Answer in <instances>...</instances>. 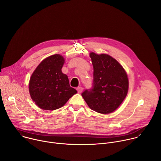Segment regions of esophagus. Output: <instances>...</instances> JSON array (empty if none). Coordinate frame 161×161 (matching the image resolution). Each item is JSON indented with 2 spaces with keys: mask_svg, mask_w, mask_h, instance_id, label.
I'll return each instance as SVG.
<instances>
[{
  "mask_svg": "<svg viewBox=\"0 0 161 161\" xmlns=\"http://www.w3.org/2000/svg\"><path fill=\"white\" fill-rule=\"evenodd\" d=\"M76 90H77L78 93H81V92H82V91H83V88L80 87V86H78V87L76 88Z\"/></svg>",
  "mask_w": 161,
  "mask_h": 161,
  "instance_id": "1",
  "label": "esophagus"
}]
</instances>
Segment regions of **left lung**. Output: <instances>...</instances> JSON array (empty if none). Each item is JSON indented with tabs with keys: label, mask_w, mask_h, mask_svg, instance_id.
Masks as SVG:
<instances>
[{
	"label": "left lung",
	"mask_w": 161,
	"mask_h": 161,
	"mask_svg": "<svg viewBox=\"0 0 161 161\" xmlns=\"http://www.w3.org/2000/svg\"><path fill=\"white\" fill-rule=\"evenodd\" d=\"M94 67L92 86L81 94L92 110L107 114L115 110L125 98L129 81L122 65L106 54L90 53Z\"/></svg>",
	"instance_id": "1"
}]
</instances>
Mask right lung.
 Listing matches in <instances>:
<instances>
[{"label": "right lung", "instance_id": "add662e5", "mask_svg": "<svg viewBox=\"0 0 161 161\" xmlns=\"http://www.w3.org/2000/svg\"><path fill=\"white\" fill-rule=\"evenodd\" d=\"M62 56L56 54L42 60L30 79L32 99L41 109L55 110L63 106L76 90L69 85L67 76L62 73Z\"/></svg>", "mask_w": 161, "mask_h": 161}]
</instances>
